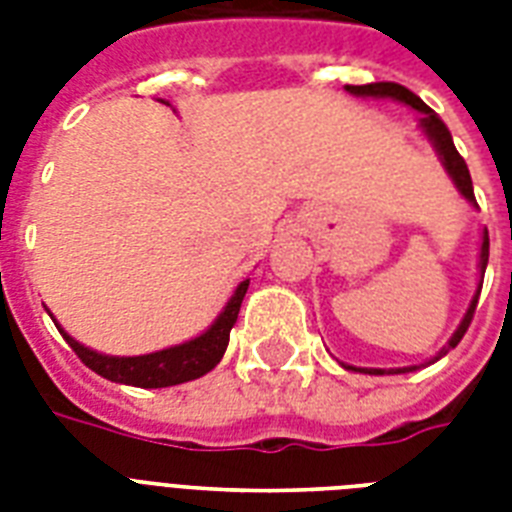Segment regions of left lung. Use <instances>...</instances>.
Masks as SVG:
<instances>
[{
  "instance_id": "1",
  "label": "left lung",
  "mask_w": 512,
  "mask_h": 512,
  "mask_svg": "<svg viewBox=\"0 0 512 512\" xmlns=\"http://www.w3.org/2000/svg\"><path fill=\"white\" fill-rule=\"evenodd\" d=\"M345 92L356 95V98L396 100V103H404V106L414 108V111H420V114H422L420 132L425 135V138H428L430 146H433V151H436V156H438V162L444 164L446 175L452 177L454 188L460 191L462 199L468 201L470 207H478L476 193H473V180H470V172H468V164H465V159L457 154L452 135H449L446 124L438 119V114L433 111V108L425 106V103H422V100L417 98L412 90H406V87H401V84H396V82L345 84ZM486 263H489V231L484 228V233H481V249H478V287H476V295H473V300H470L468 311H465V316H462L460 327L454 329V335L449 337V342H446L444 348L438 350L436 356L430 358V361H425V364H420V366H428V364H433V361H438L441 356H446L449 350L457 348V342H460L462 335L468 332L470 319H473V311H476V305H478V295H481V287H484ZM342 366H345V369H350V372H364V374H406V372H414V369H420L417 364H414V366H398V369H366V366H350V364H342Z\"/></svg>"
}]
</instances>
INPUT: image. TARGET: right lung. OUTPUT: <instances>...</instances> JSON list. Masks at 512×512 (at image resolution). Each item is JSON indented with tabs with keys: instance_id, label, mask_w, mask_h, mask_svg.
I'll use <instances>...</instances> for the list:
<instances>
[{
	"instance_id": "right-lung-1",
	"label": "right lung",
	"mask_w": 512,
	"mask_h": 512,
	"mask_svg": "<svg viewBox=\"0 0 512 512\" xmlns=\"http://www.w3.org/2000/svg\"><path fill=\"white\" fill-rule=\"evenodd\" d=\"M249 279H244L231 295V300L225 303L212 324H209L199 337L180 342V345H170V348L154 350V353H143V356H108V353H98V350L87 348L79 340L68 335L66 329L60 327L58 319L52 316L55 327L63 335V340L74 348V353L82 358L84 364L90 366L92 372H98L100 377H106L119 385H132V388H170V385H180V382H191L212 372L220 358H223L228 340H231V329L239 319L241 300L247 295Z\"/></svg>"
}]
</instances>
